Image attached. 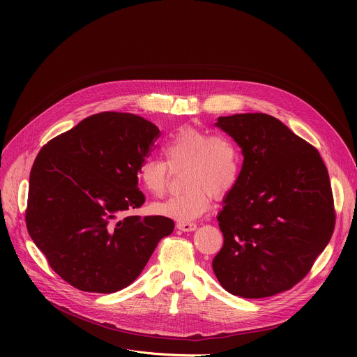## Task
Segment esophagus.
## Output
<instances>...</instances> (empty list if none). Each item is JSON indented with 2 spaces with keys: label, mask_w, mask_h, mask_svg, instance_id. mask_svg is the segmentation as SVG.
Here are the masks:
<instances>
[{
  "label": "esophagus",
  "mask_w": 357,
  "mask_h": 357,
  "mask_svg": "<svg viewBox=\"0 0 357 357\" xmlns=\"http://www.w3.org/2000/svg\"><path fill=\"white\" fill-rule=\"evenodd\" d=\"M176 227L182 231H193L196 230V225L195 223H190V222H179L176 225Z\"/></svg>",
  "instance_id": "1"
}]
</instances>
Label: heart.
Listing matches in <instances>:
<instances>
[{
    "instance_id": "1",
    "label": "heart",
    "mask_w": 357,
    "mask_h": 357,
    "mask_svg": "<svg viewBox=\"0 0 357 357\" xmlns=\"http://www.w3.org/2000/svg\"><path fill=\"white\" fill-rule=\"evenodd\" d=\"M167 162L158 158L145 160L138 169V179L152 196H162L168 188L171 169H186L181 195L155 203L152 212L178 222H192L205 215L211 206V195L220 199L238 182L241 157L237 145L225 135H212L205 130L185 127L164 145Z\"/></svg>"
}]
</instances>
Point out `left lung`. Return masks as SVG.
I'll return each mask as SVG.
<instances>
[{
	"instance_id": "1",
	"label": "left lung",
	"mask_w": 357,
	"mask_h": 357,
	"mask_svg": "<svg viewBox=\"0 0 357 357\" xmlns=\"http://www.w3.org/2000/svg\"><path fill=\"white\" fill-rule=\"evenodd\" d=\"M216 126L244 160L218 215L225 243L212 267L233 295L273 296L307 275L332 237L329 174L318 149L273 116L234 114Z\"/></svg>"
}]
</instances>
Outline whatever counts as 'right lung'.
Listing matches in <instances>:
<instances>
[{
	"label": "right lung",
	"instance_id": "right-lung-1",
	"mask_svg": "<svg viewBox=\"0 0 357 357\" xmlns=\"http://www.w3.org/2000/svg\"><path fill=\"white\" fill-rule=\"evenodd\" d=\"M160 130L130 113L105 112L50 139L29 175L26 229L52 270L75 288L112 294L144 270L174 231L164 216H127L142 206L139 165Z\"/></svg>",
	"mask_w": 357,
	"mask_h": 357
}]
</instances>
